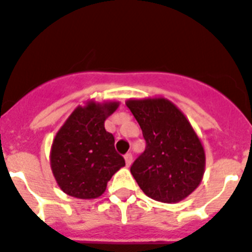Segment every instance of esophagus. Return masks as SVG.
Masks as SVG:
<instances>
[{
    "label": "esophagus",
    "instance_id": "esophagus-1",
    "mask_svg": "<svg viewBox=\"0 0 252 252\" xmlns=\"http://www.w3.org/2000/svg\"><path fill=\"white\" fill-rule=\"evenodd\" d=\"M124 159H126V167H129L130 164H132V160H133V157L130 153H126V155H124Z\"/></svg>",
    "mask_w": 252,
    "mask_h": 252
}]
</instances>
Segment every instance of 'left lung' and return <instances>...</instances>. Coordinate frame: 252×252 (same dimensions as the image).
Listing matches in <instances>:
<instances>
[{
  "instance_id": "obj_1",
  "label": "left lung",
  "mask_w": 252,
  "mask_h": 252,
  "mask_svg": "<svg viewBox=\"0 0 252 252\" xmlns=\"http://www.w3.org/2000/svg\"><path fill=\"white\" fill-rule=\"evenodd\" d=\"M126 106L146 141L130 173L147 197L175 203L199 185L204 172V150L183 112L164 98L132 99Z\"/></svg>"
}]
</instances>
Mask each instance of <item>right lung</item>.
<instances>
[{"label": "right lung", "mask_w": 252, "mask_h": 252, "mask_svg": "<svg viewBox=\"0 0 252 252\" xmlns=\"http://www.w3.org/2000/svg\"><path fill=\"white\" fill-rule=\"evenodd\" d=\"M118 102H89L71 114L57 133L50 163L59 188L80 199L98 198L112 175L126 165L115 150V138L105 129V120Z\"/></svg>", "instance_id": "1"}]
</instances>
